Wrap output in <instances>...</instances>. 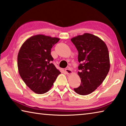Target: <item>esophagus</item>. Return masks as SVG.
Segmentation results:
<instances>
[{
	"instance_id": "obj_1",
	"label": "esophagus",
	"mask_w": 126,
	"mask_h": 126,
	"mask_svg": "<svg viewBox=\"0 0 126 126\" xmlns=\"http://www.w3.org/2000/svg\"><path fill=\"white\" fill-rule=\"evenodd\" d=\"M65 72H66V73L67 74H71L72 73V71L71 70V68L70 67H68L67 68H66L65 69Z\"/></svg>"
}]
</instances>
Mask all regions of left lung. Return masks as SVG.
<instances>
[{
  "mask_svg": "<svg viewBox=\"0 0 126 126\" xmlns=\"http://www.w3.org/2000/svg\"><path fill=\"white\" fill-rule=\"evenodd\" d=\"M78 52L80 63L78 74L80 86L74 88L80 95H87L101 85L110 71L108 48L103 40L92 34L84 33L71 39Z\"/></svg>",
  "mask_w": 126,
  "mask_h": 126,
  "instance_id": "8db88e82",
  "label": "left lung"
}]
</instances>
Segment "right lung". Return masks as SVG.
Instances as JSON below:
<instances>
[{
  "instance_id": "obj_1",
  "label": "right lung",
  "mask_w": 126,
  "mask_h": 126,
  "mask_svg": "<svg viewBox=\"0 0 126 126\" xmlns=\"http://www.w3.org/2000/svg\"><path fill=\"white\" fill-rule=\"evenodd\" d=\"M59 40L44 35L31 37L21 47L18 55L20 76L27 86L37 94L46 93L61 74L52 63L51 49Z\"/></svg>"
}]
</instances>
